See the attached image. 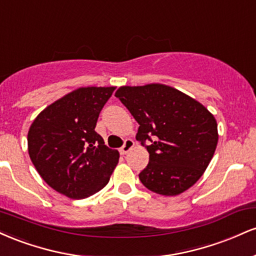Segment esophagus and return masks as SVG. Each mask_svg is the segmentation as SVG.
<instances>
[{
    "label": "esophagus",
    "mask_w": 256,
    "mask_h": 256,
    "mask_svg": "<svg viewBox=\"0 0 256 256\" xmlns=\"http://www.w3.org/2000/svg\"><path fill=\"white\" fill-rule=\"evenodd\" d=\"M134 140H126L125 142H124V144H122V148H120V154H122V155L128 154V150H131V149L134 148Z\"/></svg>",
    "instance_id": "obj_1"
}]
</instances>
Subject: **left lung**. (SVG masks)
<instances>
[{
    "label": "left lung",
    "instance_id": "1",
    "mask_svg": "<svg viewBox=\"0 0 256 256\" xmlns=\"http://www.w3.org/2000/svg\"><path fill=\"white\" fill-rule=\"evenodd\" d=\"M140 128L136 140L149 152L138 174L146 189L174 196L192 186L210 165L218 126L200 102L171 86H122L116 92Z\"/></svg>",
    "mask_w": 256,
    "mask_h": 256
}]
</instances>
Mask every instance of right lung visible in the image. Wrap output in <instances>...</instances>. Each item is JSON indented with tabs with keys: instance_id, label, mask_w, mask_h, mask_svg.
I'll list each match as a JSON object with an SVG mask.
<instances>
[{
	"instance_id": "obj_1",
	"label": "right lung",
	"mask_w": 256,
	"mask_h": 256,
	"mask_svg": "<svg viewBox=\"0 0 256 256\" xmlns=\"http://www.w3.org/2000/svg\"><path fill=\"white\" fill-rule=\"evenodd\" d=\"M116 88H80L58 100L32 122L28 154L49 186L67 198H89L107 185L119 160L95 131Z\"/></svg>"
}]
</instances>
